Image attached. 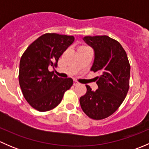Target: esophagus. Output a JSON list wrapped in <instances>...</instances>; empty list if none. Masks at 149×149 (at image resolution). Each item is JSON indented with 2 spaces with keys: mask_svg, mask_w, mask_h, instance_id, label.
Segmentation results:
<instances>
[{
  "mask_svg": "<svg viewBox=\"0 0 149 149\" xmlns=\"http://www.w3.org/2000/svg\"><path fill=\"white\" fill-rule=\"evenodd\" d=\"M79 84H79L78 81H73V85H74V86L79 85Z\"/></svg>",
  "mask_w": 149,
  "mask_h": 149,
  "instance_id": "1",
  "label": "esophagus"
}]
</instances>
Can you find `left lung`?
<instances>
[{
	"instance_id": "left-lung-1",
	"label": "left lung",
	"mask_w": 149,
	"mask_h": 149,
	"mask_svg": "<svg viewBox=\"0 0 149 149\" xmlns=\"http://www.w3.org/2000/svg\"><path fill=\"white\" fill-rule=\"evenodd\" d=\"M88 45L94 49V61L91 70L99 72L96 77L98 89L87 88L81 97V107L84 113L94 120L110 116L118 109L129 89L130 66L127 54L117 40L106 35L84 37Z\"/></svg>"
}]
</instances>
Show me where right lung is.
I'll return each instance as SVG.
<instances>
[{
    "label": "right lung",
    "instance_id": "obj_1",
    "mask_svg": "<svg viewBox=\"0 0 149 149\" xmlns=\"http://www.w3.org/2000/svg\"><path fill=\"white\" fill-rule=\"evenodd\" d=\"M74 41L73 36L47 33L33 42L22 55L19 81L25 100L37 110L46 112L58 106L71 87V78L63 79L50 72Z\"/></svg>",
    "mask_w": 149,
    "mask_h": 149
}]
</instances>
